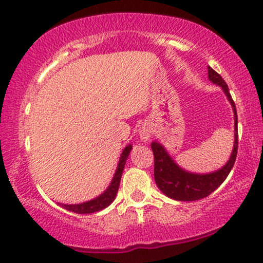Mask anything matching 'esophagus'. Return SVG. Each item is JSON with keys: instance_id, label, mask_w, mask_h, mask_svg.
Listing matches in <instances>:
<instances>
[{"instance_id": "obj_1", "label": "esophagus", "mask_w": 263, "mask_h": 263, "mask_svg": "<svg viewBox=\"0 0 263 263\" xmlns=\"http://www.w3.org/2000/svg\"><path fill=\"white\" fill-rule=\"evenodd\" d=\"M138 136H140V140L142 142L149 141V138L152 137V127L149 123H143L141 126L140 129H138Z\"/></svg>"}]
</instances>
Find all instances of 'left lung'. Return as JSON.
Returning a JSON list of instances; mask_svg holds the SVG:
<instances>
[{
  "instance_id": "left-lung-1",
  "label": "left lung",
  "mask_w": 263,
  "mask_h": 263,
  "mask_svg": "<svg viewBox=\"0 0 263 263\" xmlns=\"http://www.w3.org/2000/svg\"><path fill=\"white\" fill-rule=\"evenodd\" d=\"M208 78L212 83L219 85L229 100L234 112V145L229 160L220 169L208 174L190 173L182 169L170 157L167 151L159 142L153 141L151 147L154 154V180L160 191L167 197L176 201H197L207 197L222 185L234 163L238 153V115L235 104L229 93V88L220 74L208 66Z\"/></svg>"
}]
</instances>
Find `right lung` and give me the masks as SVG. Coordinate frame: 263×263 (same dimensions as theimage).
Listing matches in <instances>:
<instances>
[{"mask_svg": "<svg viewBox=\"0 0 263 263\" xmlns=\"http://www.w3.org/2000/svg\"><path fill=\"white\" fill-rule=\"evenodd\" d=\"M132 149V145L128 144L123 148L121 157H120L118 167H116V172L114 174V178L110 182V185L107 186V189L103 194L98 196V197L93 198V200L83 202V203H77V204H65V203H59L62 208L67 210L69 212H74V213L85 214V213H94V212H99L104 208H106L107 205H110L116 198L118 195L119 186H120V180H121V175L123 172V167H125L126 160H127L129 152Z\"/></svg>", "mask_w": 263, "mask_h": 263, "instance_id": "obj_1", "label": "right lung"}]
</instances>
